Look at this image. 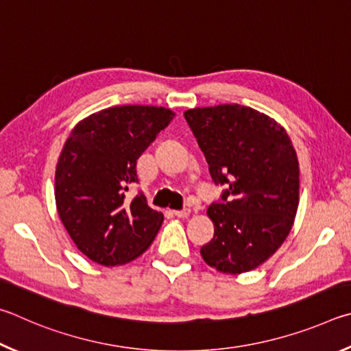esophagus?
I'll return each mask as SVG.
<instances>
[{"label":"esophagus","instance_id":"1","mask_svg":"<svg viewBox=\"0 0 351 351\" xmlns=\"http://www.w3.org/2000/svg\"><path fill=\"white\" fill-rule=\"evenodd\" d=\"M189 214H191V210H189V208H185V210H180V211H174V216L179 219H186L189 217Z\"/></svg>","mask_w":351,"mask_h":351}]
</instances>
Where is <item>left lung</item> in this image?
<instances>
[{
	"label": "left lung",
	"mask_w": 351,
	"mask_h": 351,
	"mask_svg": "<svg viewBox=\"0 0 351 351\" xmlns=\"http://www.w3.org/2000/svg\"><path fill=\"white\" fill-rule=\"evenodd\" d=\"M222 202L208 208L214 237L200 254L225 274L268 261L290 234L299 206V162L284 126L241 104L185 110Z\"/></svg>",
	"instance_id": "8db88e82"
}]
</instances>
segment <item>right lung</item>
<instances>
[{"label": "right lung", "mask_w": 351, "mask_h": 351, "mask_svg": "<svg viewBox=\"0 0 351 351\" xmlns=\"http://www.w3.org/2000/svg\"><path fill=\"white\" fill-rule=\"evenodd\" d=\"M166 108L125 104L86 117L72 129L55 171L58 216L73 243L92 262L123 265L149 248L163 214L143 194L129 202L137 160L169 125Z\"/></svg>", "instance_id": "obj_1"}]
</instances>
